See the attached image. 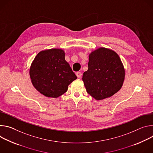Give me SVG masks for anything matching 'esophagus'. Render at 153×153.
<instances>
[{
  "label": "esophagus",
  "instance_id": "obj_1",
  "mask_svg": "<svg viewBox=\"0 0 153 153\" xmlns=\"http://www.w3.org/2000/svg\"><path fill=\"white\" fill-rule=\"evenodd\" d=\"M81 73L80 72H77L76 73V76L78 78H81Z\"/></svg>",
  "mask_w": 153,
  "mask_h": 153
}]
</instances>
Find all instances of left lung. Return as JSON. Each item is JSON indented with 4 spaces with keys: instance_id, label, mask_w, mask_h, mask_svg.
I'll return each instance as SVG.
<instances>
[{
    "instance_id": "1",
    "label": "left lung",
    "mask_w": 153,
    "mask_h": 153,
    "mask_svg": "<svg viewBox=\"0 0 153 153\" xmlns=\"http://www.w3.org/2000/svg\"><path fill=\"white\" fill-rule=\"evenodd\" d=\"M125 70L115 51L100 47L89 53L88 69L82 79L88 93L96 100L112 97L122 88Z\"/></svg>"
}]
</instances>
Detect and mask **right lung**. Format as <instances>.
<instances>
[{
  "instance_id": "add662e5",
  "label": "right lung",
  "mask_w": 153,
  "mask_h": 153,
  "mask_svg": "<svg viewBox=\"0 0 153 153\" xmlns=\"http://www.w3.org/2000/svg\"><path fill=\"white\" fill-rule=\"evenodd\" d=\"M29 75L38 92L49 98H58L67 92L77 77L65 59V52L51 48L39 52L32 61Z\"/></svg>"
}]
</instances>
